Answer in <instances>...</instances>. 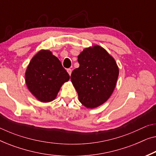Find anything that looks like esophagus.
<instances>
[{"instance_id":"obj_1","label":"esophagus","mask_w":156,"mask_h":156,"mask_svg":"<svg viewBox=\"0 0 156 156\" xmlns=\"http://www.w3.org/2000/svg\"><path fill=\"white\" fill-rule=\"evenodd\" d=\"M67 72H68V74H69V75H71V74H72V69H67Z\"/></svg>"}]
</instances>
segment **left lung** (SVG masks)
Returning <instances> with one entry per match:
<instances>
[{"mask_svg":"<svg viewBox=\"0 0 156 156\" xmlns=\"http://www.w3.org/2000/svg\"><path fill=\"white\" fill-rule=\"evenodd\" d=\"M77 58L80 67L72 72V83L82 104L88 108H96L112 94L119 67L114 57L99 45L85 48Z\"/></svg>","mask_w":156,"mask_h":156,"instance_id":"left-lung-1","label":"left lung"}]
</instances>
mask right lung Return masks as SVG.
I'll return each instance as SVG.
<instances>
[{"label": "right lung", "mask_w": 156, "mask_h": 156, "mask_svg": "<svg viewBox=\"0 0 156 156\" xmlns=\"http://www.w3.org/2000/svg\"><path fill=\"white\" fill-rule=\"evenodd\" d=\"M69 80V74L50 50L38 52L32 58L25 72L27 88L42 102L53 101L62 85Z\"/></svg>", "instance_id": "obj_1"}]
</instances>
